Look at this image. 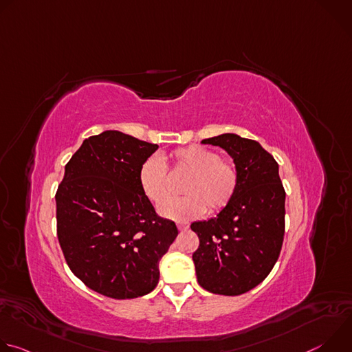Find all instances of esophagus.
<instances>
[{
	"label": "esophagus",
	"instance_id": "1",
	"mask_svg": "<svg viewBox=\"0 0 352 352\" xmlns=\"http://www.w3.org/2000/svg\"><path fill=\"white\" fill-rule=\"evenodd\" d=\"M177 227H178L179 231H185V230L189 228V224L185 223V221H178V223H177Z\"/></svg>",
	"mask_w": 352,
	"mask_h": 352
}]
</instances>
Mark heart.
<instances>
[{"instance_id":"1","label":"heart","mask_w":352,"mask_h":352,"mask_svg":"<svg viewBox=\"0 0 352 352\" xmlns=\"http://www.w3.org/2000/svg\"><path fill=\"white\" fill-rule=\"evenodd\" d=\"M173 173L188 174L182 197H168V173L166 164L156 156L146 159L138 173L139 186L143 195L155 205H162L159 213L170 220L186 221L202 216L206 209L216 213L223 210L232 200L239 185L236 166L220 159L212 148L190 144L179 147L171 153Z\"/></svg>"}]
</instances>
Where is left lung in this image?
Returning a JSON list of instances; mask_svg holds the SVG:
<instances>
[{
	"label": "left lung",
	"mask_w": 352,
	"mask_h": 352,
	"mask_svg": "<svg viewBox=\"0 0 352 352\" xmlns=\"http://www.w3.org/2000/svg\"><path fill=\"white\" fill-rule=\"evenodd\" d=\"M202 143L220 146L239 173L235 196L217 217L195 221L199 248L192 259L200 287L219 295H241L274 267L284 239L285 190L274 157L252 139L223 133Z\"/></svg>",
	"instance_id": "8db88e82"
}]
</instances>
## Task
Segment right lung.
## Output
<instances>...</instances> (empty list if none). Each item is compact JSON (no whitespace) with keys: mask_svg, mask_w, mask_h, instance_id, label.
Wrapping results in <instances>:
<instances>
[{"mask_svg":"<svg viewBox=\"0 0 352 352\" xmlns=\"http://www.w3.org/2000/svg\"><path fill=\"white\" fill-rule=\"evenodd\" d=\"M157 148L118 131L90 136L56 193L57 235L71 272L109 298L153 291L160 259L178 235L139 186V168Z\"/></svg>","mask_w":352,"mask_h":352,"instance_id":"right-lung-1","label":"right lung"}]
</instances>
